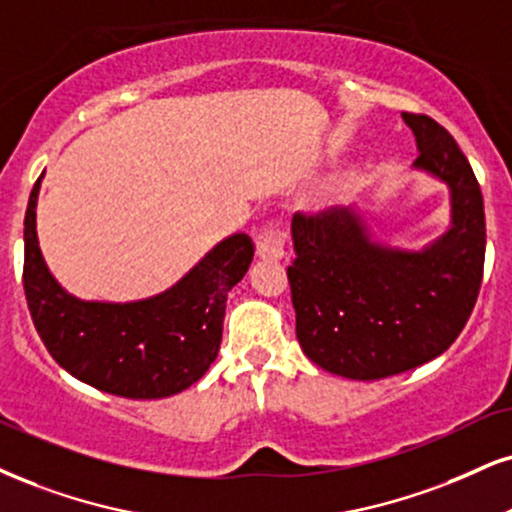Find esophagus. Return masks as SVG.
<instances>
[{
  "instance_id": "34e87169",
  "label": "esophagus",
  "mask_w": 512,
  "mask_h": 512,
  "mask_svg": "<svg viewBox=\"0 0 512 512\" xmlns=\"http://www.w3.org/2000/svg\"><path fill=\"white\" fill-rule=\"evenodd\" d=\"M285 237V232L270 227V230L258 237L256 254L261 258H270V261H280V258H285Z\"/></svg>"
}]
</instances>
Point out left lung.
Returning <instances> with one entry per match:
<instances>
[{"label":"left lung","instance_id":"1","mask_svg":"<svg viewBox=\"0 0 512 512\" xmlns=\"http://www.w3.org/2000/svg\"><path fill=\"white\" fill-rule=\"evenodd\" d=\"M401 118L418 147L413 170L449 189L444 235L422 249L391 246L358 206L292 220L296 339L315 365L349 380H382L441 356L482 285L487 227L475 173L437 121Z\"/></svg>","mask_w":512,"mask_h":512}]
</instances>
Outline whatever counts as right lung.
Returning a JSON list of instances; mask_svg holds the SVG:
<instances>
[{"mask_svg":"<svg viewBox=\"0 0 512 512\" xmlns=\"http://www.w3.org/2000/svg\"><path fill=\"white\" fill-rule=\"evenodd\" d=\"M37 178L25 211L23 289L47 351L75 380L123 399H166L216 361L227 292L249 270L254 244L225 237L166 292L137 301L80 299L61 287L37 239Z\"/></svg>","mask_w":512,"mask_h":512,"instance_id":"1","label":"right lung"}]
</instances>
